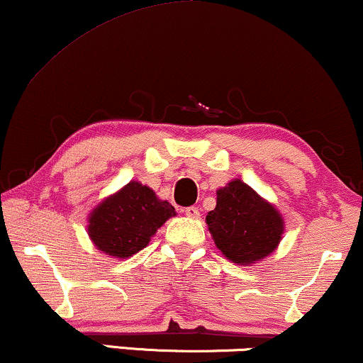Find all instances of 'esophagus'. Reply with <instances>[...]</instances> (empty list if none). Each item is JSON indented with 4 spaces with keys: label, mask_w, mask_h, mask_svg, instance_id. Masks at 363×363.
I'll return each instance as SVG.
<instances>
[{
    "label": "esophagus",
    "mask_w": 363,
    "mask_h": 363,
    "mask_svg": "<svg viewBox=\"0 0 363 363\" xmlns=\"http://www.w3.org/2000/svg\"><path fill=\"white\" fill-rule=\"evenodd\" d=\"M185 216L190 218H199L200 217V210L199 207H186L185 208Z\"/></svg>",
    "instance_id": "34e87169"
}]
</instances>
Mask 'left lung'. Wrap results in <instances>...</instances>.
<instances>
[{"mask_svg":"<svg viewBox=\"0 0 363 363\" xmlns=\"http://www.w3.org/2000/svg\"><path fill=\"white\" fill-rule=\"evenodd\" d=\"M205 220L217 249L240 266L274 252L284 234V220L274 205L240 180L217 190V205Z\"/></svg>","mask_w":363,"mask_h":363,"instance_id":"1","label":"left lung"}]
</instances>
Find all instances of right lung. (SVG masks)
Wrapping results in <instances>:
<instances>
[{
    "label": "right lung",
    "mask_w": 363,
    "mask_h": 363,
    "mask_svg": "<svg viewBox=\"0 0 363 363\" xmlns=\"http://www.w3.org/2000/svg\"><path fill=\"white\" fill-rule=\"evenodd\" d=\"M174 216L172 203L160 200L150 186L129 182L92 210L87 232L107 256L126 259L145 249L156 230Z\"/></svg>",
    "instance_id": "right-lung-1"
}]
</instances>
